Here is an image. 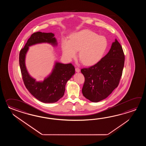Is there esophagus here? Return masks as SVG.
<instances>
[{"instance_id":"1","label":"esophagus","mask_w":146,"mask_h":146,"mask_svg":"<svg viewBox=\"0 0 146 146\" xmlns=\"http://www.w3.org/2000/svg\"><path fill=\"white\" fill-rule=\"evenodd\" d=\"M75 70H76V72H80V69L79 68H78V67L76 68Z\"/></svg>"}]
</instances>
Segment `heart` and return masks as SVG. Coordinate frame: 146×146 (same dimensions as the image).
Listing matches in <instances>:
<instances>
[{"label": "heart", "instance_id": "b5f03b06", "mask_svg": "<svg viewBox=\"0 0 146 146\" xmlns=\"http://www.w3.org/2000/svg\"><path fill=\"white\" fill-rule=\"evenodd\" d=\"M61 45L62 54L66 58H74L79 50L78 57L84 65L92 66L102 58L108 42L104 36L89 30H84L72 34L69 41L62 40Z\"/></svg>", "mask_w": 146, "mask_h": 146}]
</instances>
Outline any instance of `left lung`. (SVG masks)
<instances>
[{
	"label": "left lung",
	"instance_id": "left-lung-1",
	"mask_svg": "<svg viewBox=\"0 0 146 146\" xmlns=\"http://www.w3.org/2000/svg\"><path fill=\"white\" fill-rule=\"evenodd\" d=\"M125 55L116 39L109 53L94 65L81 69L84 77V96L93 102L105 99L119 84L124 68Z\"/></svg>",
	"mask_w": 146,
	"mask_h": 146
}]
</instances>
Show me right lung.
Masks as SVG:
<instances>
[{"label":"right lung","instance_id":"right-lung-1","mask_svg":"<svg viewBox=\"0 0 146 146\" xmlns=\"http://www.w3.org/2000/svg\"><path fill=\"white\" fill-rule=\"evenodd\" d=\"M41 43L57 45L56 38L52 33L37 32L32 34L19 54L22 79L26 88L38 100L46 103L56 102L64 96L66 84L74 74L75 68L71 63L56 62L52 74L43 82H36L28 74L25 65V57L29 47Z\"/></svg>","mask_w":146,"mask_h":146}]
</instances>
